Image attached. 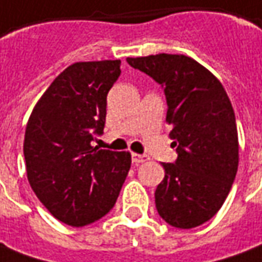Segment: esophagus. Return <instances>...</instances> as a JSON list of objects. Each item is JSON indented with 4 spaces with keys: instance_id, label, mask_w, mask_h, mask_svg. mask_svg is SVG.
Segmentation results:
<instances>
[{
    "instance_id": "1",
    "label": "esophagus",
    "mask_w": 262,
    "mask_h": 262,
    "mask_svg": "<svg viewBox=\"0 0 262 262\" xmlns=\"http://www.w3.org/2000/svg\"><path fill=\"white\" fill-rule=\"evenodd\" d=\"M149 158L147 157V155H141V154H133V162L134 164H141V162H145L148 161Z\"/></svg>"
}]
</instances>
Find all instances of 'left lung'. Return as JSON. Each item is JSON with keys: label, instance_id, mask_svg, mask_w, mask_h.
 <instances>
[{"label": "left lung", "instance_id": "1", "mask_svg": "<svg viewBox=\"0 0 262 262\" xmlns=\"http://www.w3.org/2000/svg\"><path fill=\"white\" fill-rule=\"evenodd\" d=\"M164 86L168 104L169 138L176 164H165V177L155 189L161 218L177 228L207 223L223 207L238 169L235 114L220 79L183 54L127 58Z\"/></svg>", "mask_w": 262, "mask_h": 262}]
</instances>
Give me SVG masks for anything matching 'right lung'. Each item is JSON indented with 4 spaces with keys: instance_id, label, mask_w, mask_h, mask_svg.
<instances>
[{
    "instance_id": "1",
    "label": "right lung",
    "mask_w": 262,
    "mask_h": 262,
    "mask_svg": "<svg viewBox=\"0 0 262 262\" xmlns=\"http://www.w3.org/2000/svg\"><path fill=\"white\" fill-rule=\"evenodd\" d=\"M120 59L81 61L51 82L27 122V177L38 200L71 227L98 221L114 207L131 167L128 151L94 147L107 115Z\"/></svg>"
}]
</instances>
